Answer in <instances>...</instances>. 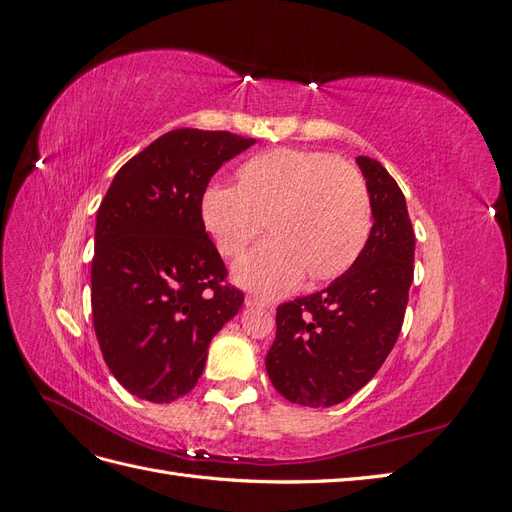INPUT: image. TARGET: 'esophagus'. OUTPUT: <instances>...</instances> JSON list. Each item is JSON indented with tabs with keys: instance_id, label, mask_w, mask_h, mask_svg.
Wrapping results in <instances>:
<instances>
[{
	"instance_id": "1",
	"label": "esophagus",
	"mask_w": 512,
	"mask_h": 512,
	"mask_svg": "<svg viewBox=\"0 0 512 512\" xmlns=\"http://www.w3.org/2000/svg\"><path fill=\"white\" fill-rule=\"evenodd\" d=\"M245 305H247V307H262V309H271V307H273L269 301L258 299V297H254V294H247V297H245Z\"/></svg>"
}]
</instances>
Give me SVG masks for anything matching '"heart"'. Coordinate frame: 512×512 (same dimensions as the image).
Wrapping results in <instances>:
<instances>
[{"instance_id":"heart-1","label":"heart","mask_w":512,"mask_h":512,"mask_svg":"<svg viewBox=\"0 0 512 512\" xmlns=\"http://www.w3.org/2000/svg\"><path fill=\"white\" fill-rule=\"evenodd\" d=\"M200 220L228 258L241 256L267 222L273 239L237 262L235 280L282 294L305 273L309 282H329L354 265L369 235V200L348 162L280 147L247 160L239 185L209 183L200 194Z\"/></svg>"}]
</instances>
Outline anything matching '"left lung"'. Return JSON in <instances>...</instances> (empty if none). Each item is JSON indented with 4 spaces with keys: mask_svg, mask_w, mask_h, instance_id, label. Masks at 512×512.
Masks as SVG:
<instances>
[{
    "mask_svg": "<svg viewBox=\"0 0 512 512\" xmlns=\"http://www.w3.org/2000/svg\"><path fill=\"white\" fill-rule=\"evenodd\" d=\"M369 239L354 265L327 288L277 307L267 374L292 404H342L376 376L393 350L414 275V232L397 181L367 156Z\"/></svg>",
    "mask_w": 512,
    "mask_h": 512,
    "instance_id": "obj_1",
    "label": "left lung"
}]
</instances>
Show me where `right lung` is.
Wrapping results in <instances>:
<instances>
[{"label":"right lung","mask_w":512,"mask_h":512,"mask_svg":"<svg viewBox=\"0 0 512 512\" xmlns=\"http://www.w3.org/2000/svg\"><path fill=\"white\" fill-rule=\"evenodd\" d=\"M254 138L173 130L119 168L96 215L91 314L104 361L123 389L153 404L188 395L213 335L243 292L200 220V194Z\"/></svg>","instance_id":"right-lung-1"}]
</instances>
